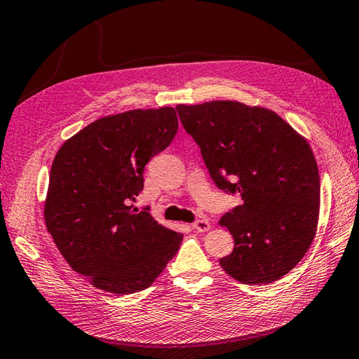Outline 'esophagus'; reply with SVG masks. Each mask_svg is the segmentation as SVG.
Returning <instances> with one entry per match:
<instances>
[{"instance_id": "esophagus-1", "label": "esophagus", "mask_w": 359, "mask_h": 359, "mask_svg": "<svg viewBox=\"0 0 359 359\" xmlns=\"http://www.w3.org/2000/svg\"><path fill=\"white\" fill-rule=\"evenodd\" d=\"M193 228L197 231V232H206L211 229V223L206 222V220H197L193 223Z\"/></svg>"}]
</instances>
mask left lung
I'll use <instances>...</instances> for the list:
<instances>
[{
	"instance_id": "1",
	"label": "left lung",
	"mask_w": 359,
	"mask_h": 359,
	"mask_svg": "<svg viewBox=\"0 0 359 359\" xmlns=\"http://www.w3.org/2000/svg\"><path fill=\"white\" fill-rule=\"evenodd\" d=\"M176 110L215 185L243 200L219 222L234 237L222 268L245 285L280 280L302 262L318 226L320 174L312 148L263 107L211 101Z\"/></svg>"
}]
</instances>
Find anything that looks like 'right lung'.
Masks as SVG:
<instances>
[{"mask_svg":"<svg viewBox=\"0 0 359 359\" xmlns=\"http://www.w3.org/2000/svg\"><path fill=\"white\" fill-rule=\"evenodd\" d=\"M179 128L172 107L130 110L91 122L67 139L52 163L44 220L70 268L91 286L128 295L153 285L183 234L130 205L144 168Z\"/></svg>","mask_w":359,"mask_h":359,"instance_id":"add662e5","label":"right lung"}]
</instances>
